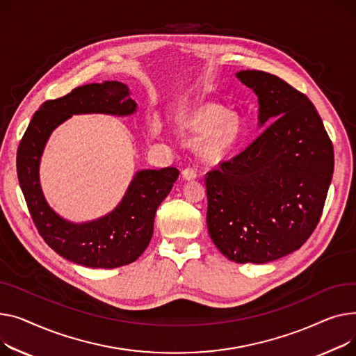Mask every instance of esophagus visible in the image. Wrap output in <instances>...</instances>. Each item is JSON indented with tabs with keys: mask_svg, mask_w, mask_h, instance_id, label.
Instances as JSON below:
<instances>
[{
	"mask_svg": "<svg viewBox=\"0 0 356 356\" xmlns=\"http://www.w3.org/2000/svg\"><path fill=\"white\" fill-rule=\"evenodd\" d=\"M182 178L186 179V181H191V179H195L197 178V171L194 168H191V166H188V168H185L182 171Z\"/></svg>",
	"mask_w": 356,
	"mask_h": 356,
	"instance_id": "1",
	"label": "esophagus"
}]
</instances>
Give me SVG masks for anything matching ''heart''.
I'll return each mask as SVG.
<instances>
[{"instance_id": "obj_1", "label": "heart", "mask_w": 356, "mask_h": 356, "mask_svg": "<svg viewBox=\"0 0 356 356\" xmlns=\"http://www.w3.org/2000/svg\"><path fill=\"white\" fill-rule=\"evenodd\" d=\"M211 127V130L209 128ZM184 128L193 134L207 132L201 142V152L207 159H220L236 145L240 135V123L236 116L225 115L218 104L207 103L195 108L184 119Z\"/></svg>"}]
</instances>
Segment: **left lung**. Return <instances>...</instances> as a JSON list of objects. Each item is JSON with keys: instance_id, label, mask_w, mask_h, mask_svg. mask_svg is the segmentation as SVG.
I'll return each instance as SVG.
<instances>
[{"instance_id": "1", "label": "left lung", "mask_w": 356, "mask_h": 356, "mask_svg": "<svg viewBox=\"0 0 356 356\" xmlns=\"http://www.w3.org/2000/svg\"><path fill=\"white\" fill-rule=\"evenodd\" d=\"M259 97L264 131L205 175L207 227L236 263L263 264L299 250L321 220L333 175V146L306 95L280 77L241 70Z\"/></svg>"}]
</instances>
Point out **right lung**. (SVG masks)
<instances>
[{
  "label": "right lung",
  "instance_id": "obj_1",
  "mask_svg": "<svg viewBox=\"0 0 356 356\" xmlns=\"http://www.w3.org/2000/svg\"><path fill=\"white\" fill-rule=\"evenodd\" d=\"M136 111L129 89L120 81L92 83L69 95L47 100L34 113L17 151V175L40 236L57 254L80 266L115 268L134 263L148 247L159 204L172 190L177 168L136 172L112 213L89 222H70L49 207L40 186L38 166L46 142L72 115L108 113L127 116Z\"/></svg>",
  "mask_w": 356,
  "mask_h": 356
}]
</instances>
